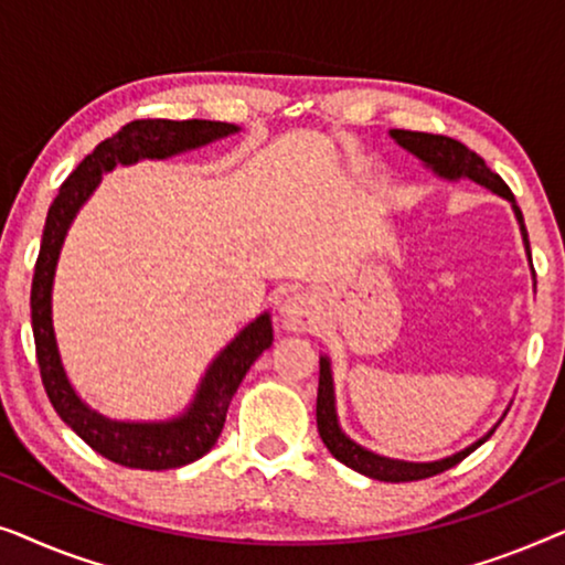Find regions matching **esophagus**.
<instances>
[{"mask_svg":"<svg viewBox=\"0 0 565 565\" xmlns=\"http://www.w3.org/2000/svg\"><path fill=\"white\" fill-rule=\"evenodd\" d=\"M316 313H319V306H316V298L311 292H290L288 298L282 300L280 306V316H282V323L292 331H308L313 327L316 321Z\"/></svg>","mask_w":565,"mask_h":565,"instance_id":"obj_1","label":"esophagus"}]
</instances>
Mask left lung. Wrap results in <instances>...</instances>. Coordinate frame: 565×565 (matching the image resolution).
Wrapping results in <instances>:
<instances>
[{"instance_id": "left-lung-1", "label": "left lung", "mask_w": 565, "mask_h": 565, "mask_svg": "<svg viewBox=\"0 0 565 565\" xmlns=\"http://www.w3.org/2000/svg\"><path fill=\"white\" fill-rule=\"evenodd\" d=\"M391 136L396 141L419 157L424 164H429L437 174L450 177V180H458V177H468L478 184H486V188L499 192L501 198L512 200L514 195L509 190V184L501 180L497 172H491V167L478 157L476 151H470L468 146H462L460 141H455L450 136H439V134H419V130H391ZM514 213L520 218L522 226V236H524V246L530 252V242H527V228H524L522 221V211L520 205L514 203ZM532 259V254H530ZM316 424H319V435L323 439V445L329 447V452L334 455L339 462H344L347 468L358 470L362 476L375 478V481H391V483H401V481H422V478L437 476L443 470H450L452 466H458L460 460H466L476 447H481L486 439L493 435H486L483 439H478L476 445L466 447V450L452 455V458L437 460V462H401V460H388L381 458V455L362 450L360 445H354L350 437H344V431L339 429L337 424V414H334V388H331V373H329V360L321 358V373H319V398H316Z\"/></svg>"}]
</instances>
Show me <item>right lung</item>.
<instances>
[{
    "label": "right lung",
    "mask_w": 565,
    "mask_h": 565,
    "mask_svg": "<svg viewBox=\"0 0 565 565\" xmlns=\"http://www.w3.org/2000/svg\"><path fill=\"white\" fill-rule=\"evenodd\" d=\"M236 126L218 120H130L118 134L105 138L79 167L66 177L53 198L45 215L41 252L35 259L33 288H30V321H33L35 358L41 367L43 388L53 408L103 458L126 468L169 470L188 466L203 458L218 439L231 398L244 381L254 360L273 344V323L269 316H259L249 323L226 350H223L205 381L200 385L195 404L180 419L167 424H120L92 412L68 385L61 367L56 337L51 323V285L53 269L64 242L66 228L79 211V205L97 188L99 174L110 172L115 164H134L138 159H164L172 153L211 143L215 138L236 134Z\"/></svg>",
    "instance_id": "1"
}]
</instances>
